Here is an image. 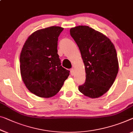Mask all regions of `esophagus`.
<instances>
[{
  "mask_svg": "<svg viewBox=\"0 0 133 133\" xmlns=\"http://www.w3.org/2000/svg\"><path fill=\"white\" fill-rule=\"evenodd\" d=\"M70 73H71V75H74V69L73 68H71V69Z\"/></svg>",
  "mask_w": 133,
  "mask_h": 133,
  "instance_id": "esophagus-1",
  "label": "esophagus"
}]
</instances>
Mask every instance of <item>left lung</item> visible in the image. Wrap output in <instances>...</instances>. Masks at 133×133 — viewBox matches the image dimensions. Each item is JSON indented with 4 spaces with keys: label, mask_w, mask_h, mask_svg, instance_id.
Returning a JSON list of instances; mask_svg holds the SVG:
<instances>
[{
    "label": "left lung",
    "mask_w": 133,
    "mask_h": 133,
    "mask_svg": "<svg viewBox=\"0 0 133 133\" xmlns=\"http://www.w3.org/2000/svg\"><path fill=\"white\" fill-rule=\"evenodd\" d=\"M84 64L85 81L78 86L87 97H101L109 90L118 72V61L113 43L107 36L89 26L70 29Z\"/></svg>",
    "instance_id": "left-lung-1"
}]
</instances>
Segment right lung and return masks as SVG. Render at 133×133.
<instances>
[{"mask_svg": "<svg viewBox=\"0 0 133 133\" xmlns=\"http://www.w3.org/2000/svg\"><path fill=\"white\" fill-rule=\"evenodd\" d=\"M64 28L52 26L28 37L20 55V70L30 92L41 97L55 96L62 88L69 71L61 66L58 54V37Z\"/></svg>", "mask_w": 133, "mask_h": 133, "instance_id": "1", "label": "right lung"}]
</instances>
